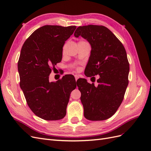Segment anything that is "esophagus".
Instances as JSON below:
<instances>
[{"label": "esophagus", "instance_id": "obj_1", "mask_svg": "<svg viewBox=\"0 0 151 151\" xmlns=\"http://www.w3.org/2000/svg\"><path fill=\"white\" fill-rule=\"evenodd\" d=\"M75 79H76V81H77V79H79V76L77 75H75Z\"/></svg>", "mask_w": 151, "mask_h": 151}]
</instances>
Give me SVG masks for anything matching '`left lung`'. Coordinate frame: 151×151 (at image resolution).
<instances>
[{
    "label": "left lung",
    "instance_id": "1",
    "mask_svg": "<svg viewBox=\"0 0 151 151\" xmlns=\"http://www.w3.org/2000/svg\"><path fill=\"white\" fill-rule=\"evenodd\" d=\"M79 36L91 47L85 75L99 76L97 86L88 83L85 79L77 81L84 115L89 120H106L120 106L129 84L130 68L125 49L115 35L103 26H79L74 36Z\"/></svg>",
    "mask_w": 151,
    "mask_h": 151
}]
</instances>
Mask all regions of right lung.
<instances>
[{"label":"right lung","instance_id":"1","mask_svg":"<svg viewBox=\"0 0 151 151\" xmlns=\"http://www.w3.org/2000/svg\"><path fill=\"white\" fill-rule=\"evenodd\" d=\"M76 29V26H43L30 35L21 48L17 63L21 89L31 111L43 120L64 118L70 93L76 88L72 75L49 81L52 68L61 62L62 48Z\"/></svg>","mask_w":151,"mask_h":151}]
</instances>
